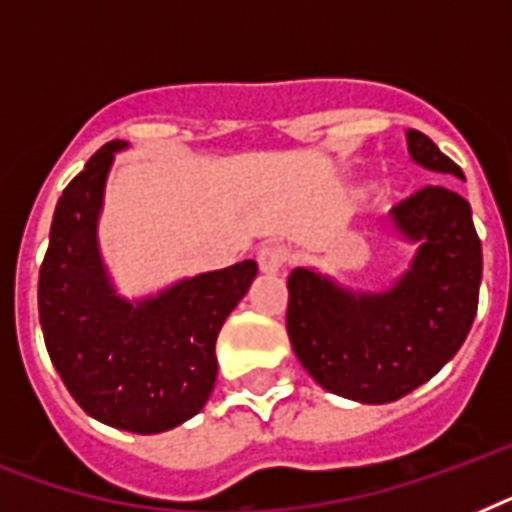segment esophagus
Wrapping results in <instances>:
<instances>
[{
    "instance_id": "obj_1",
    "label": "esophagus",
    "mask_w": 512,
    "mask_h": 512,
    "mask_svg": "<svg viewBox=\"0 0 512 512\" xmlns=\"http://www.w3.org/2000/svg\"><path fill=\"white\" fill-rule=\"evenodd\" d=\"M289 260V252L284 247H279V244H265V247H260V252H257V265H260V271L263 273H279L284 265H287Z\"/></svg>"
}]
</instances>
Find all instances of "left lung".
Instances as JSON below:
<instances>
[{
  "mask_svg": "<svg viewBox=\"0 0 512 512\" xmlns=\"http://www.w3.org/2000/svg\"><path fill=\"white\" fill-rule=\"evenodd\" d=\"M406 143L425 170L465 177L428 135L406 130ZM390 223L417 255L385 292H350L308 268L287 281L295 356L321 388L361 404H390L428 382L460 350L478 311L484 255L468 201L425 185L390 209Z\"/></svg>",
  "mask_w": 512,
  "mask_h": 512,
  "instance_id": "8db88e82",
  "label": "left lung"
}]
</instances>
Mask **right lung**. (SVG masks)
Instances as JSON below:
<instances>
[{
	"instance_id": "add662e5",
	"label": "right lung",
	"mask_w": 512,
	"mask_h": 512,
	"mask_svg": "<svg viewBox=\"0 0 512 512\" xmlns=\"http://www.w3.org/2000/svg\"><path fill=\"white\" fill-rule=\"evenodd\" d=\"M111 140L66 185L39 268V324L60 380L84 412L140 436L201 412L217 380L215 342L257 276L255 260L177 281L130 303L116 295L98 249Z\"/></svg>"
}]
</instances>
